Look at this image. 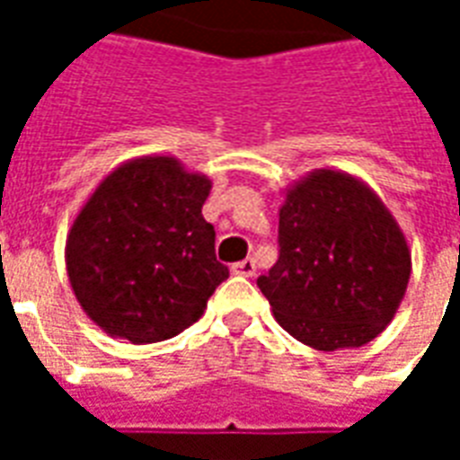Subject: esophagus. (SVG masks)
Masks as SVG:
<instances>
[{"label":"esophagus","mask_w":460,"mask_h":460,"mask_svg":"<svg viewBox=\"0 0 460 460\" xmlns=\"http://www.w3.org/2000/svg\"><path fill=\"white\" fill-rule=\"evenodd\" d=\"M231 273H234V276L251 279V276L256 273V263H253L251 259H243V261H239V263H234V266H231Z\"/></svg>","instance_id":"obj_1"}]
</instances>
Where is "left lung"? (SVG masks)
Returning <instances> with one entry per match:
<instances>
[{
    "label": "left lung",
    "mask_w": 460,
    "mask_h": 460,
    "mask_svg": "<svg viewBox=\"0 0 460 460\" xmlns=\"http://www.w3.org/2000/svg\"><path fill=\"white\" fill-rule=\"evenodd\" d=\"M280 256L259 279L280 328L323 352L372 342L411 276V249L367 181L320 167L283 190Z\"/></svg>",
    "instance_id": "1"
}]
</instances>
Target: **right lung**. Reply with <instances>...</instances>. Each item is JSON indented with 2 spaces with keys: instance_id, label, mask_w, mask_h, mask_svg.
<instances>
[{
  "instance_id": "obj_1",
  "label": "right lung",
  "mask_w": 460,
  "mask_h": 460,
  "mask_svg": "<svg viewBox=\"0 0 460 460\" xmlns=\"http://www.w3.org/2000/svg\"><path fill=\"white\" fill-rule=\"evenodd\" d=\"M211 180L172 155H142L108 172L66 236L78 305L105 335L162 342L194 325L229 269L201 217Z\"/></svg>"
}]
</instances>
